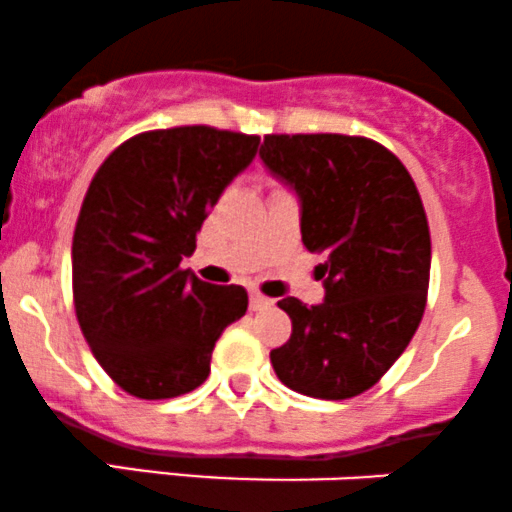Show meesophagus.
<instances>
[{
  "mask_svg": "<svg viewBox=\"0 0 512 512\" xmlns=\"http://www.w3.org/2000/svg\"><path fill=\"white\" fill-rule=\"evenodd\" d=\"M274 305V301L272 298H267V296H262V293H250V310H267V308H272Z\"/></svg>",
  "mask_w": 512,
  "mask_h": 512,
  "instance_id": "1",
  "label": "esophagus"
}]
</instances>
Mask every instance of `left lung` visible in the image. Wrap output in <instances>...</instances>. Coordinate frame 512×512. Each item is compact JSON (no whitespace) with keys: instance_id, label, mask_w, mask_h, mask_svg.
I'll return each instance as SVG.
<instances>
[{"instance_id":"left-lung-1","label":"left lung","mask_w":512,"mask_h":512,"mask_svg":"<svg viewBox=\"0 0 512 512\" xmlns=\"http://www.w3.org/2000/svg\"><path fill=\"white\" fill-rule=\"evenodd\" d=\"M260 158L301 202V236L325 252V301L284 298L291 339L276 378L317 399H349L390 370L426 308L431 233L419 190L383 144L346 134H267Z\"/></svg>"}]
</instances>
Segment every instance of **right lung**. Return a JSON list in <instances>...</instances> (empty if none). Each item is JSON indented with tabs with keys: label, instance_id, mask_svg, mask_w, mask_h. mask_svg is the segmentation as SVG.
Returning <instances> with one entry per match:
<instances>
[{
	"label": "right lung",
	"instance_id": "1",
	"mask_svg": "<svg viewBox=\"0 0 512 512\" xmlns=\"http://www.w3.org/2000/svg\"><path fill=\"white\" fill-rule=\"evenodd\" d=\"M257 146L255 134L204 125L154 129L93 175L74 228V308L96 361L129 395L195 390L216 339L248 310L243 286L207 284L182 260Z\"/></svg>",
	"mask_w": 512,
	"mask_h": 512
}]
</instances>
